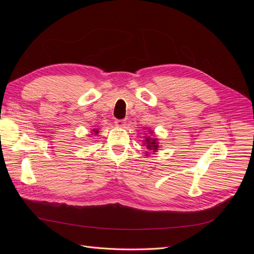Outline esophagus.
Listing matches in <instances>:
<instances>
[{
  "instance_id": "esophagus-1",
  "label": "esophagus",
  "mask_w": 254,
  "mask_h": 254,
  "mask_svg": "<svg viewBox=\"0 0 254 254\" xmlns=\"http://www.w3.org/2000/svg\"><path fill=\"white\" fill-rule=\"evenodd\" d=\"M115 125L118 127H124L126 125V121L125 120H117L115 121Z\"/></svg>"
}]
</instances>
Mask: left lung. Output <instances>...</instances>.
Wrapping results in <instances>:
<instances>
[{
  "label": "left lung",
  "instance_id": "left-lung-1",
  "mask_svg": "<svg viewBox=\"0 0 254 254\" xmlns=\"http://www.w3.org/2000/svg\"><path fill=\"white\" fill-rule=\"evenodd\" d=\"M152 133V131H150ZM144 141V145L146 146V148L148 150H152V151H157L159 148V143H158V139H155V137L151 136H145Z\"/></svg>",
  "mask_w": 254,
  "mask_h": 254
}]
</instances>
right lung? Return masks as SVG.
<instances>
[{"instance_id": "right-lung-1", "label": "right lung", "mask_w": 254, "mask_h": 254, "mask_svg": "<svg viewBox=\"0 0 254 254\" xmlns=\"http://www.w3.org/2000/svg\"><path fill=\"white\" fill-rule=\"evenodd\" d=\"M93 131H94V132H95V134H96V133L98 132V130H96V129H93Z\"/></svg>"}]
</instances>
